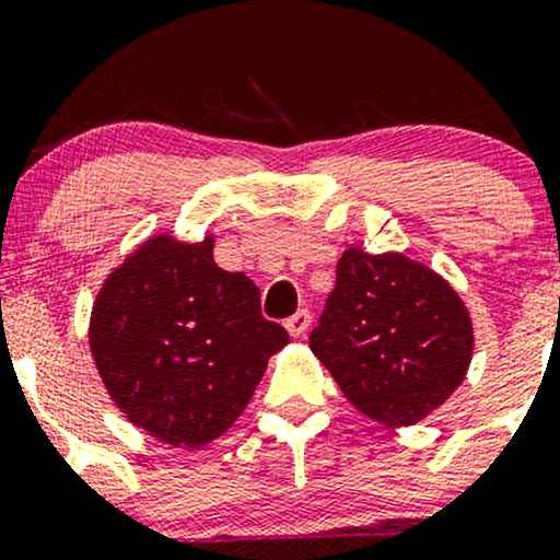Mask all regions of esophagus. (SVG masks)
<instances>
[{
  "instance_id": "esophagus-1",
  "label": "esophagus",
  "mask_w": 560,
  "mask_h": 560,
  "mask_svg": "<svg viewBox=\"0 0 560 560\" xmlns=\"http://www.w3.org/2000/svg\"><path fill=\"white\" fill-rule=\"evenodd\" d=\"M287 331H289V337H305V331L311 329V313L307 311H298L294 313L292 318H287Z\"/></svg>"
}]
</instances>
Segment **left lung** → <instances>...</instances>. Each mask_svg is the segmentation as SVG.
I'll return each mask as SVG.
<instances>
[{
  "mask_svg": "<svg viewBox=\"0 0 560 560\" xmlns=\"http://www.w3.org/2000/svg\"><path fill=\"white\" fill-rule=\"evenodd\" d=\"M311 350L363 416L410 427L466 378L474 324L460 294L429 266L347 247Z\"/></svg>",
  "mask_w": 560,
  "mask_h": 560,
  "instance_id": "8db88e82",
  "label": "left lung"
}]
</instances>
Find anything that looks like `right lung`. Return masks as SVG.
<instances>
[{
    "label": "right lung",
    "instance_id": "obj_1",
    "mask_svg": "<svg viewBox=\"0 0 560 560\" xmlns=\"http://www.w3.org/2000/svg\"><path fill=\"white\" fill-rule=\"evenodd\" d=\"M215 236L163 231L115 266L89 318L96 374L120 413L173 447L199 450L253 400L289 342L260 316V292L213 260Z\"/></svg>",
    "mask_w": 560,
    "mask_h": 560
}]
</instances>
